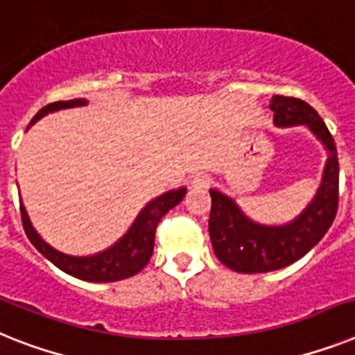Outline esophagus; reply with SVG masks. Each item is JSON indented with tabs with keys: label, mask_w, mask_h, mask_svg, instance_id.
Here are the masks:
<instances>
[{
	"label": "esophagus",
	"mask_w": 355,
	"mask_h": 355,
	"mask_svg": "<svg viewBox=\"0 0 355 355\" xmlns=\"http://www.w3.org/2000/svg\"><path fill=\"white\" fill-rule=\"evenodd\" d=\"M210 184V178L207 174H196L192 178V187L194 189H205V187H209Z\"/></svg>",
	"instance_id": "obj_1"
}]
</instances>
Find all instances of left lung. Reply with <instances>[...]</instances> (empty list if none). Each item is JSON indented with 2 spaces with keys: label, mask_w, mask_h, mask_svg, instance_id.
I'll return each mask as SVG.
<instances>
[{
  "label": "left lung",
  "mask_w": 355,
  "mask_h": 355,
  "mask_svg": "<svg viewBox=\"0 0 355 355\" xmlns=\"http://www.w3.org/2000/svg\"><path fill=\"white\" fill-rule=\"evenodd\" d=\"M279 127L309 125L330 150L323 183L300 218L285 227H263L248 218L218 190H210L209 234L216 256L225 266L243 274H259L292 265L314 248L332 227L339 207V161L332 134L306 101L274 96L270 103Z\"/></svg>",
  "instance_id": "left-lung-1"
}]
</instances>
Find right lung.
I'll list each match as a JSON object with an SVG mask.
<instances>
[{
	"instance_id": "right-lung-1",
	"label": "right lung",
	"mask_w": 355,
	"mask_h": 355,
	"mask_svg": "<svg viewBox=\"0 0 355 355\" xmlns=\"http://www.w3.org/2000/svg\"><path fill=\"white\" fill-rule=\"evenodd\" d=\"M79 105H85L83 99H70V101L49 103L32 118L31 125L36 123L40 118H43L45 114L61 110V108L79 107ZM184 194H187V190L180 189L152 199L150 203L146 205L145 209L139 212V216H137V219L130 227V230L114 247L90 257L67 256L63 252H58L55 248H52L51 245H46L37 236L36 230L32 228L23 205H19V212H21V221L26 237L60 270L67 272V274L78 277V279L94 281V283H108V281L127 279V277L134 276V274H137V272L145 268V265L150 259L152 252H154V237H156L157 223H159L161 218L168 210L174 209L175 205L181 203V199L184 198Z\"/></svg>"
}]
</instances>
